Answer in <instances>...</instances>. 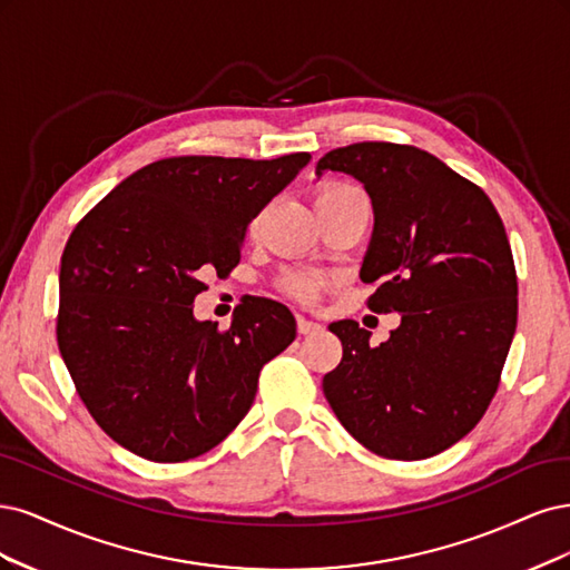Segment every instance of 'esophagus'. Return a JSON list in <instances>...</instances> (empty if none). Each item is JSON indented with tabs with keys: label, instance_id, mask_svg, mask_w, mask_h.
I'll return each mask as SVG.
<instances>
[{
	"label": "esophagus",
	"instance_id": "34e87169",
	"mask_svg": "<svg viewBox=\"0 0 570 570\" xmlns=\"http://www.w3.org/2000/svg\"><path fill=\"white\" fill-rule=\"evenodd\" d=\"M317 328H322L320 322L309 320V317H305V315H298V332H301V334H312V332H317Z\"/></svg>",
	"mask_w": 570,
	"mask_h": 570
}]
</instances>
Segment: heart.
<instances>
[{
	"label": "heart",
	"instance_id": "obj_1",
	"mask_svg": "<svg viewBox=\"0 0 570 570\" xmlns=\"http://www.w3.org/2000/svg\"><path fill=\"white\" fill-rule=\"evenodd\" d=\"M341 191H357V189H353V187H328L320 196L341 194ZM322 286H324V277H317V274H296V277L288 279V288L301 298H315Z\"/></svg>",
	"mask_w": 570,
	"mask_h": 570
}]
</instances>
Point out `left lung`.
<instances>
[{"label": "left lung", "mask_w": 570, "mask_h": 570, "mask_svg": "<svg viewBox=\"0 0 570 570\" xmlns=\"http://www.w3.org/2000/svg\"><path fill=\"white\" fill-rule=\"evenodd\" d=\"M372 200L360 267L379 284L374 312H397L381 345L353 320L328 324L343 360L322 381L357 443L389 459H426L462 440L498 391L517 332L519 284L502 219L483 189L416 146L362 141L320 158Z\"/></svg>", "instance_id": "left-lung-1"}]
</instances>
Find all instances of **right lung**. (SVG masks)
Wrapping results in <instances>:
<instances>
[{
  "label": "right lung",
  "mask_w": 570,
  "mask_h": 570,
  "mask_svg": "<svg viewBox=\"0 0 570 570\" xmlns=\"http://www.w3.org/2000/svg\"><path fill=\"white\" fill-rule=\"evenodd\" d=\"M312 160L181 156L132 173L72 229L59 272V351L97 424L149 462H187L236 429L263 364L296 338L277 301L227 332L194 317L204 272L242 261L248 225Z\"/></svg>",
  "instance_id": "obj_1"
}]
</instances>
